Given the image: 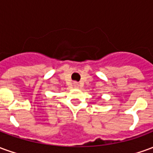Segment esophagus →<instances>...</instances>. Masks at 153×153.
I'll return each mask as SVG.
<instances>
[{"label":"esophagus","instance_id":"34e87169","mask_svg":"<svg viewBox=\"0 0 153 153\" xmlns=\"http://www.w3.org/2000/svg\"><path fill=\"white\" fill-rule=\"evenodd\" d=\"M73 84H74V88H79V83H77V82H74Z\"/></svg>","mask_w":153,"mask_h":153}]
</instances>
